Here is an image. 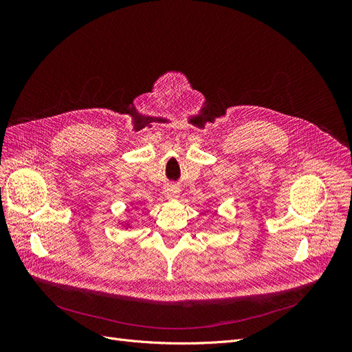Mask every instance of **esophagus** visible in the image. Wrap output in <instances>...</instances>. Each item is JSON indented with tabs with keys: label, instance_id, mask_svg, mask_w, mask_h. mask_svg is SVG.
Instances as JSON below:
<instances>
[{
	"label": "esophagus",
	"instance_id": "obj_1",
	"mask_svg": "<svg viewBox=\"0 0 352 352\" xmlns=\"http://www.w3.org/2000/svg\"><path fill=\"white\" fill-rule=\"evenodd\" d=\"M178 193H179V188L175 186V185H168V186L166 188V195H167V197H177Z\"/></svg>",
	"mask_w": 352,
	"mask_h": 352
}]
</instances>
